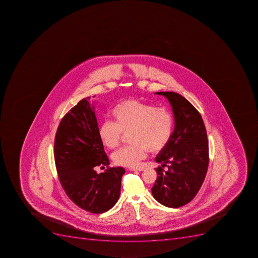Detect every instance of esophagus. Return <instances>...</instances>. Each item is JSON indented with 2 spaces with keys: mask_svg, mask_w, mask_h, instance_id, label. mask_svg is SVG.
I'll list each match as a JSON object with an SVG mask.
<instances>
[{
  "mask_svg": "<svg viewBox=\"0 0 258 258\" xmlns=\"http://www.w3.org/2000/svg\"><path fill=\"white\" fill-rule=\"evenodd\" d=\"M129 170H130V171H142L145 170V168H143V167H137V168H130Z\"/></svg>",
  "mask_w": 258,
  "mask_h": 258,
  "instance_id": "obj_1",
  "label": "esophagus"
}]
</instances>
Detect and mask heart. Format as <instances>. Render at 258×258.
Returning a JSON list of instances; mask_svg holds the SVG:
<instances>
[{
  "label": "heart",
  "mask_w": 258,
  "mask_h": 258,
  "mask_svg": "<svg viewBox=\"0 0 258 258\" xmlns=\"http://www.w3.org/2000/svg\"><path fill=\"white\" fill-rule=\"evenodd\" d=\"M113 121L100 124L98 135L103 145L115 149L124 136L129 134L132 145L113 154L115 164L136 167L147 156L148 151L158 153L164 150L171 140L173 119L164 107L136 100H126L117 104L111 112Z\"/></svg>",
  "instance_id": "1"
}]
</instances>
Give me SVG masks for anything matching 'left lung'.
<instances>
[{
    "label": "left lung",
    "instance_id": "obj_1",
    "mask_svg": "<svg viewBox=\"0 0 258 258\" xmlns=\"http://www.w3.org/2000/svg\"><path fill=\"white\" fill-rule=\"evenodd\" d=\"M156 94L171 104L175 128L168 145L155 158L162 167L155 169L158 176L152 194L161 204L180 208L193 200L205 179L209 163L207 131L199 111L185 98L172 91Z\"/></svg>",
    "mask_w": 258,
    "mask_h": 258
}]
</instances>
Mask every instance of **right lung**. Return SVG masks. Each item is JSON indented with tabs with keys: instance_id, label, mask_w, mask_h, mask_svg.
Segmentation results:
<instances>
[{
	"instance_id": "1",
	"label": "right lung",
	"mask_w": 258,
	"mask_h": 258,
	"mask_svg": "<svg viewBox=\"0 0 258 258\" xmlns=\"http://www.w3.org/2000/svg\"><path fill=\"white\" fill-rule=\"evenodd\" d=\"M90 99L78 102L61 120L54 138V156L68 197L83 210L99 214L113 208L119 199L125 169L108 167ZM98 166L107 168L98 174L95 171Z\"/></svg>"
}]
</instances>
